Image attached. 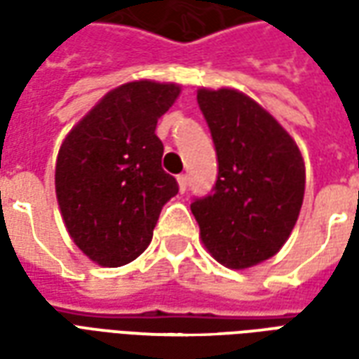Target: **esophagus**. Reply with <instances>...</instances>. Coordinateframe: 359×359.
<instances>
[{
	"label": "esophagus",
	"instance_id": "esophagus-1",
	"mask_svg": "<svg viewBox=\"0 0 359 359\" xmlns=\"http://www.w3.org/2000/svg\"><path fill=\"white\" fill-rule=\"evenodd\" d=\"M177 180H179L180 192H187V188H188V175H179V177H177Z\"/></svg>",
	"mask_w": 359,
	"mask_h": 359
}]
</instances>
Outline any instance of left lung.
<instances>
[{
  "mask_svg": "<svg viewBox=\"0 0 359 359\" xmlns=\"http://www.w3.org/2000/svg\"><path fill=\"white\" fill-rule=\"evenodd\" d=\"M217 154V180L190 210L219 264L246 269L275 256L300 215L306 169L296 142L236 90H198Z\"/></svg>",
  "mask_w": 359,
  "mask_h": 359,
  "instance_id": "left-lung-1",
  "label": "left lung"
}]
</instances>
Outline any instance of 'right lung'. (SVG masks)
<instances>
[{
	"label": "right lung",
	"mask_w": 359,
	"mask_h": 359,
	"mask_svg": "<svg viewBox=\"0 0 359 359\" xmlns=\"http://www.w3.org/2000/svg\"><path fill=\"white\" fill-rule=\"evenodd\" d=\"M177 84H123L59 149L55 192L74 244L103 267L130 264L148 248L161 208L179 192L161 167L157 118L179 97Z\"/></svg>",
	"instance_id": "right-lung-1"
}]
</instances>
